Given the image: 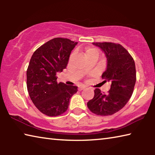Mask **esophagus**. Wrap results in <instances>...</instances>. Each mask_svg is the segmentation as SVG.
<instances>
[{
  "label": "esophagus",
  "instance_id": "1",
  "mask_svg": "<svg viewBox=\"0 0 155 155\" xmlns=\"http://www.w3.org/2000/svg\"><path fill=\"white\" fill-rule=\"evenodd\" d=\"M84 89H85V86H81V87H78V90H79V91H81V90H84Z\"/></svg>",
  "mask_w": 155,
  "mask_h": 155
}]
</instances>
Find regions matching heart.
<instances>
[{"label": "heart", "mask_w": 155, "mask_h": 155, "mask_svg": "<svg viewBox=\"0 0 155 155\" xmlns=\"http://www.w3.org/2000/svg\"><path fill=\"white\" fill-rule=\"evenodd\" d=\"M92 50H94V48H90V49H88V50H87V52H88V51H92Z\"/></svg>", "instance_id": "b5f03b06"}]
</instances>
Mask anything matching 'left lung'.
<instances>
[{
  "label": "left lung",
  "mask_w": 155,
  "mask_h": 155,
  "mask_svg": "<svg viewBox=\"0 0 155 155\" xmlns=\"http://www.w3.org/2000/svg\"><path fill=\"white\" fill-rule=\"evenodd\" d=\"M101 49L107 58V68L102 78L111 82L107 94L98 88L87 103L90 111L98 115L114 114L124 107L132 96L136 82L135 64L124 47L111 42H93Z\"/></svg>",
  "instance_id": "left-lung-1"
}]
</instances>
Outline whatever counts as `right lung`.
<instances>
[{
	"label": "right lung",
	"mask_w": 155,
	"mask_h": 155,
	"mask_svg": "<svg viewBox=\"0 0 155 155\" xmlns=\"http://www.w3.org/2000/svg\"><path fill=\"white\" fill-rule=\"evenodd\" d=\"M78 42L57 38L34 52L27 71V84L31 101L48 116H57L67 111L70 99L77 87L57 83L56 74L67 66L70 53Z\"/></svg>",
	"instance_id": "obj_1"
}]
</instances>
